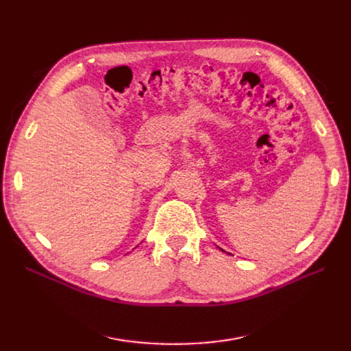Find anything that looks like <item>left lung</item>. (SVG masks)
<instances>
[{
    "label": "left lung",
    "mask_w": 351,
    "mask_h": 351,
    "mask_svg": "<svg viewBox=\"0 0 351 351\" xmlns=\"http://www.w3.org/2000/svg\"><path fill=\"white\" fill-rule=\"evenodd\" d=\"M221 250H222V249H221Z\"/></svg>",
    "instance_id": "obj_1"
}]
</instances>
